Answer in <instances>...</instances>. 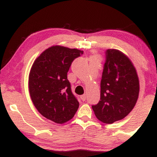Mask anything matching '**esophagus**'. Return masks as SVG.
Segmentation results:
<instances>
[{
    "label": "esophagus",
    "mask_w": 157,
    "mask_h": 157,
    "mask_svg": "<svg viewBox=\"0 0 157 157\" xmlns=\"http://www.w3.org/2000/svg\"><path fill=\"white\" fill-rule=\"evenodd\" d=\"M80 98H81V100H82V101H86V94L81 95Z\"/></svg>",
    "instance_id": "34e87169"
}]
</instances>
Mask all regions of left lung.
Listing matches in <instances>:
<instances>
[{
  "instance_id": "left-lung-1",
  "label": "left lung",
  "mask_w": 157,
  "mask_h": 157,
  "mask_svg": "<svg viewBox=\"0 0 157 157\" xmlns=\"http://www.w3.org/2000/svg\"><path fill=\"white\" fill-rule=\"evenodd\" d=\"M100 82V100L92 109L106 124L122 120L136 105L140 82L130 59L117 49H108Z\"/></svg>"
}]
</instances>
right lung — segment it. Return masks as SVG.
Instances as JSON below:
<instances>
[{
    "label": "right lung",
    "instance_id": "obj_1",
    "mask_svg": "<svg viewBox=\"0 0 157 157\" xmlns=\"http://www.w3.org/2000/svg\"><path fill=\"white\" fill-rule=\"evenodd\" d=\"M83 52L53 46L35 60L29 76V90L34 105L48 120L63 124L73 118L79 102L71 92L67 73L71 63Z\"/></svg>",
    "mask_w": 157,
    "mask_h": 157
}]
</instances>
